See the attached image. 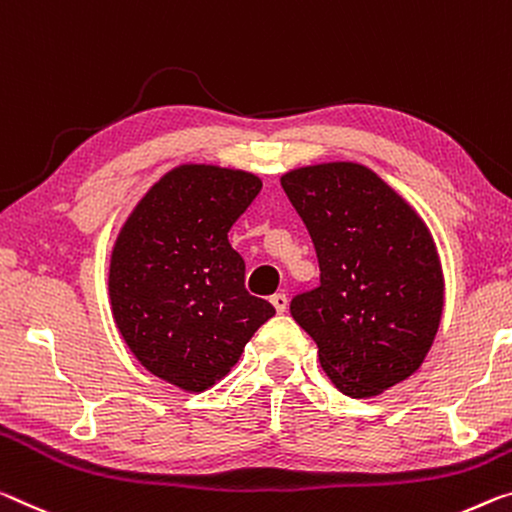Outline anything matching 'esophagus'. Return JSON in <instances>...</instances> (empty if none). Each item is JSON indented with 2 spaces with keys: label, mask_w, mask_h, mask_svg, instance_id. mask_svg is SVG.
Segmentation results:
<instances>
[{
  "label": "esophagus",
  "mask_w": 512,
  "mask_h": 512,
  "mask_svg": "<svg viewBox=\"0 0 512 512\" xmlns=\"http://www.w3.org/2000/svg\"><path fill=\"white\" fill-rule=\"evenodd\" d=\"M271 303H273V307H275V312H287V307H289V298H287V294H273L271 296Z\"/></svg>",
  "instance_id": "34e87169"
}]
</instances>
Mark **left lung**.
<instances>
[{
  "label": "left lung",
  "mask_w": 512,
  "mask_h": 512,
  "mask_svg": "<svg viewBox=\"0 0 512 512\" xmlns=\"http://www.w3.org/2000/svg\"><path fill=\"white\" fill-rule=\"evenodd\" d=\"M310 232L321 285L291 298L323 371L353 399L410 378L431 351L444 275L426 223L362 164L332 161L282 175Z\"/></svg>",
  "instance_id": "obj_1"
}]
</instances>
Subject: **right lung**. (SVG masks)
<instances>
[{"label":"right lung","instance_id":"obj_1","mask_svg":"<svg viewBox=\"0 0 512 512\" xmlns=\"http://www.w3.org/2000/svg\"><path fill=\"white\" fill-rule=\"evenodd\" d=\"M259 189L246 170L177 166L145 193L113 246V321L145 369L186 392L221 380L275 314L246 291V264L227 241Z\"/></svg>","mask_w":512,"mask_h":512}]
</instances>
